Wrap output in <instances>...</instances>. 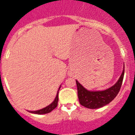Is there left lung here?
Instances as JSON below:
<instances>
[{"instance_id": "8db88e82", "label": "left lung", "mask_w": 135, "mask_h": 135, "mask_svg": "<svg viewBox=\"0 0 135 135\" xmlns=\"http://www.w3.org/2000/svg\"><path fill=\"white\" fill-rule=\"evenodd\" d=\"M124 74V69L118 80L115 84L108 89L104 90H89L86 89L77 80H76L77 89H78V97L80 103L82 106L89 109H98L102 108L106 105L109 104L113 101L121 88L122 81Z\"/></svg>"}]
</instances>
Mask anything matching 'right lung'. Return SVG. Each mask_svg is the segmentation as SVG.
Wrapping results in <instances>:
<instances>
[{"label":"right lung","instance_id":"obj_1","mask_svg":"<svg viewBox=\"0 0 135 135\" xmlns=\"http://www.w3.org/2000/svg\"><path fill=\"white\" fill-rule=\"evenodd\" d=\"M61 86L59 87L58 90H57V95H56L54 101L52 102L50 105H49L48 106H46L45 108H42L41 109H39V110L36 111H28L30 113H32V114H39V115H41V114H48L49 112H51V111H53L55 108L57 106V103H58V100H59V97H58V94H59V90L60 89Z\"/></svg>","mask_w":135,"mask_h":135}]
</instances>
